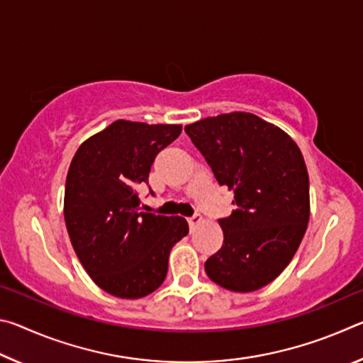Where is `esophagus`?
<instances>
[{
    "mask_svg": "<svg viewBox=\"0 0 363 363\" xmlns=\"http://www.w3.org/2000/svg\"><path fill=\"white\" fill-rule=\"evenodd\" d=\"M201 223H203V218H201L200 214H194L192 218H189V224H190V227H192V229L199 224H201Z\"/></svg>",
    "mask_w": 363,
    "mask_h": 363,
    "instance_id": "obj_1",
    "label": "esophagus"
}]
</instances>
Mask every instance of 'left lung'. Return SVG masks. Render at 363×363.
Segmentation results:
<instances>
[{"label": "left lung", "mask_w": 363, "mask_h": 363, "mask_svg": "<svg viewBox=\"0 0 363 363\" xmlns=\"http://www.w3.org/2000/svg\"><path fill=\"white\" fill-rule=\"evenodd\" d=\"M186 133L237 205L219 219L224 243L205 272L229 291L259 290L290 264L309 223L303 153L284 130L248 112L208 116Z\"/></svg>", "instance_id": "obj_1"}]
</instances>
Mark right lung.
Masks as SVG:
<instances>
[{
    "label": "right lung",
    "mask_w": 363,
    "mask_h": 363,
    "mask_svg": "<svg viewBox=\"0 0 363 363\" xmlns=\"http://www.w3.org/2000/svg\"><path fill=\"white\" fill-rule=\"evenodd\" d=\"M182 125L116 120L78 147L65 181L64 218L72 247L94 284L139 299L168 272L169 251L189 233L181 216L140 211L136 189L149 184L157 153Z\"/></svg>",
    "instance_id": "right-lung-1"
}]
</instances>
